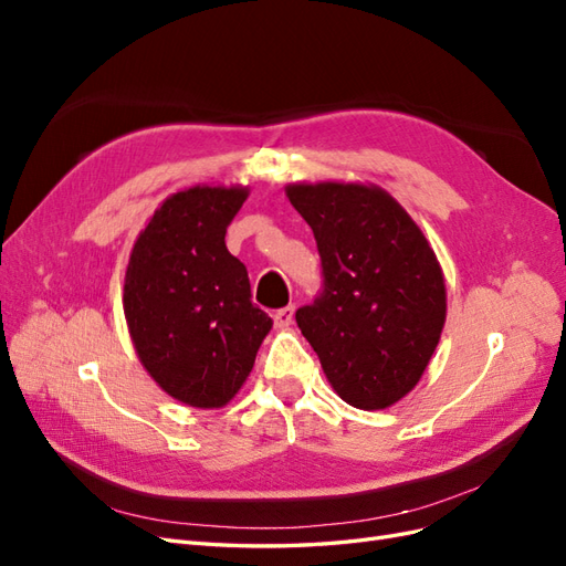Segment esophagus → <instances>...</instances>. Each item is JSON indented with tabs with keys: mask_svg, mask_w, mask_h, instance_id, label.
Wrapping results in <instances>:
<instances>
[{
	"mask_svg": "<svg viewBox=\"0 0 566 566\" xmlns=\"http://www.w3.org/2000/svg\"><path fill=\"white\" fill-rule=\"evenodd\" d=\"M295 318V306H283L276 314H273V323H276V328H287L290 323Z\"/></svg>",
	"mask_w": 566,
	"mask_h": 566,
	"instance_id": "obj_1",
	"label": "esophagus"
}]
</instances>
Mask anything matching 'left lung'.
I'll use <instances>...</instances> for the list:
<instances>
[{"mask_svg":"<svg viewBox=\"0 0 566 566\" xmlns=\"http://www.w3.org/2000/svg\"><path fill=\"white\" fill-rule=\"evenodd\" d=\"M312 227L323 290L297 310L342 401L380 410L418 385L447 321V285L420 227L380 186L290 184Z\"/></svg>","mask_w":566,"mask_h":566,"instance_id":"8db88e82","label":"left lung"}]
</instances>
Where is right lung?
Segmentation results:
<instances>
[{
    "instance_id": "1",
    "label": "right lung",
    "mask_w": 566,
    "mask_h": 566,
    "mask_svg": "<svg viewBox=\"0 0 566 566\" xmlns=\"http://www.w3.org/2000/svg\"><path fill=\"white\" fill-rule=\"evenodd\" d=\"M248 193L191 186L169 196L129 254L123 306L134 349L160 389L193 408L235 397L273 325L224 243Z\"/></svg>"
}]
</instances>
